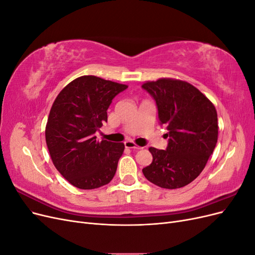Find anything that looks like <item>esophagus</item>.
<instances>
[{"label": "esophagus", "mask_w": 255, "mask_h": 255, "mask_svg": "<svg viewBox=\"0 0 255 255\" xmlns=\"http://www.w3.org/2000/svg\"><path fill=\"white\" fill-rule=\"evenodd\" d=\"M125 145H126V148H128V149H133V150H140L141 148L140 146H138V145H136L133 141H130V140H128V141H126L125 142Z\"/></svg>", "instance_id": "1"}]
</instances>
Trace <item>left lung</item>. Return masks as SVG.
I'll return each mask as SVG.
<instances>
[{"label":"left lung","mask_w":255,"mask_h":255,"mask_svg":"<svg viewBox=\"0 0 255 255\" xmlns=\"http://www.w3.org/2000/svg\"><path fill=\"white\" fill-rule=\"evenodd\" d=\"M155 100L159 125L167 128L166 150L149 148L153 160L145 179L161 188L186 186L202 172L218 139L214 104L191 84L159 79L141 86Z\"/></svg>","instance_id":"8db88e82"}]
</instances>
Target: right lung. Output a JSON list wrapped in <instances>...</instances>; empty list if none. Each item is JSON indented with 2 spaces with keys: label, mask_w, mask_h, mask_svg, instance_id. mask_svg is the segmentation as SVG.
<instances>
[{
  "label": "right lung",
  "mask_w": 255,
  "mask_h": 255,
  "mask_svg": "<svg viewBox=\"0 0 255 255\" xmlns=\"http://www.w3.org/2000/svg\"><path fill=\"white\" fill-rule=\"evenodd\" d=\"M127 88V85L84 75L69 83L54 101L45 141L54 166L73 186L95 189L113 180L125 144L99 141L95 133L107 122L113 99Z\"/></svg>",
  "instance_id": "add662e5"
}]
</instances>
